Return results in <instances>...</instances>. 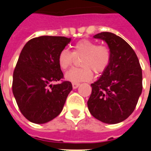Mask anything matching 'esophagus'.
<instances>
[{
    "label": "esophagus",
    "mask_w": 151,
    "mask_h": 151,
    "mask_svg": "<svg viewBox=\"0 0 151 151\" xmlns=\"http://www.w3.org/2000/svg\"><path fill=\"white\" fill-rule=\"evenodd\" d=\"M79 85H80V84H79V83H73V84H72L73 88H74V89H75V88H78Z\"/></svg>",
    "instance_id": "obj_1"
}]
</instances>
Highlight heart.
I'll use <instances>...</instances> for the list:
<instances>
[{
	"label": "heart",
	"instance_id": "b5f03b06",
	"mask_svg": "<svg viewBox=\"0 0 151 151\" xmlns=\"http://www.w3.org/2000/svg\"><path fill=\"white\" fill-rule=\"evenodd\" d=\"M76 58H81V68H72L65 74L66 80L73 83L89 81L93 78V72L103 73L110 65L111 53L104 45H98L96 42L83 39L73 46V52L63 49L59 52L58 63L62 70H66L72 65Z\"/></svg>",
	"mask_w": 151,
	"mask_h": 151
}]
</instances>
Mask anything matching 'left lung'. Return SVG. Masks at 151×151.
<instances>
[{
	"mask_svg": "<svg viewBox=\"0 0 151 151\" xmlns=\"http://www.w3.org/2000/svg\"><path fill=\"white\" fill-rule=\"evenodd\" d=\"M94 38L107 43L111 60L99 80L91 85L88 100L91 114L106 124L123 122L135 110L143 90V74L138 57L124 39L110 32Z\"/></svg>",
	"mask_w": 151,
	"mask_h": 151,
	"instance_id": "1",
	"label": "left lung"
}]
</instances>
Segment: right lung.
Wrapping results in <instances>:
<instances>
[{"mask_svg": "<svg viewBox=\"0 0 151 151\" xmlns=\"http://www.w3.org/2000/svg\"><path fill=\"white\" fill-rule=\"evenodd\" d=\"M65 37L41 36L29 40L13 72L12 92L20 112L29 122L44 124L61 113L72 84L64 81L59 52L70 42Z\"/></svg>", "mask_w": 151, "mask_h": 151, "instance_id": "right-lung-1", "label": "right lung"}]
</instances>
